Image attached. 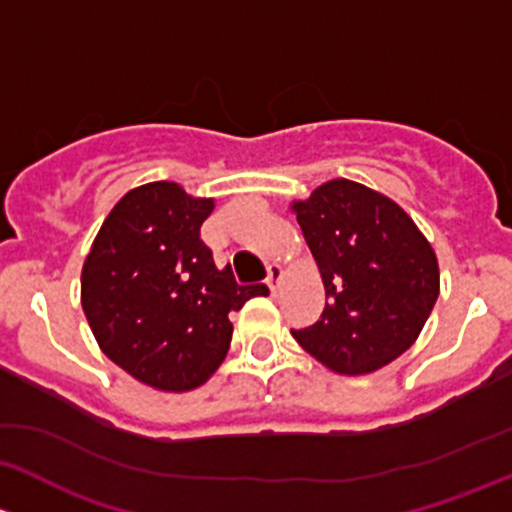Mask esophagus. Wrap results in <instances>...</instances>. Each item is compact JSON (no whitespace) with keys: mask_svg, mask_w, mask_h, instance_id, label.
<instances>
[{"mask_svg":"<svg viewBox=\"0 0 512 512\" xmlns=\"http://www.w3.org/2000/svg\"><path fill=\"white\" fill-rule=\"evenodd\" d=\"M281 276H283V268L278 266V263H271V266L266 268V286L271 288V293H276Z\"/></svg>","mask_w":512,"mask_h":512,"instance_id":"1","label":"esophagus"}]
</instances>
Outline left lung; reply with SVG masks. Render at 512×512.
<instances>
[{"label": "left lung", "mask_w": 512, "mask_h": 512, "mask_svg": "<svg viewBox=\"0 0 512 512\" xmlns=\"http://www.w3.org/2000/svg\"><path fill=\"white\" fill-rule=\"evenodd\" d=\"M325 286L318 323L291 330L340 374L384 367L412 347L439 298L434 249L392 199L333 179L293 204Z\"/></svg>", "instance_id": "obj_1"}]
</instances>
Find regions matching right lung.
<instances>
[{
	"label": "right lung",
	"instance_id": "obj_1",
	"mask_svg": "<svg viewBox=\"0 0 512 512\" xmlns=\"http://www.w3.org/2000/svg\"><path fill=\"white\" fill-rule=\"evenodd\" d=\"M212 199L175 182L125 194L83 263L81 300L100 350L140 382L187 392L207 382L231 342L229 313L263 283L236 286L199 239Z\"/></svg>",
	"mask_w": 512,
	"mask_h": 512
}]
</instances>
